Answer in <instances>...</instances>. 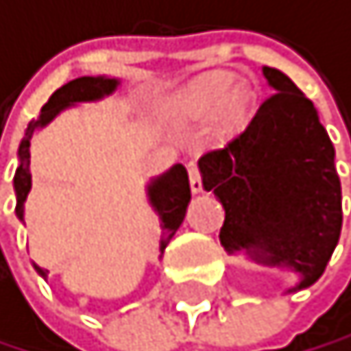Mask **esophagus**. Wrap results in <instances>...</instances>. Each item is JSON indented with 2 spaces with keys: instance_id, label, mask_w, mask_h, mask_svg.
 Returning a JSON list of instances; mask_svg holds the SVG:
<instances>
[{
  "instance_id": "34e87169",
  "label": "esophagus",
  "mask_w": 351,
  "mask_h": 351,
  "mask_svg": "<svg viewBox=\"0 0 351 351\" xmlns=\"http://www.w3.org/2000/svg\"><path fill=\"white\" fill-rule=\"evenodd\" d=\"M188 174H190V188H192V192L194 194L203 192V183H201V174H199L197 163H190L188 165Z\"/></svg>"
}]
</instances>
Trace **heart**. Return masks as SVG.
Returning a JSON list of instances; mask_svg holds the SVG:
<instances>
[{
	"label": "heart",
	"mask_w": 351,
	"mask_h": 351,
	"mask_svg": "<svg viewBox=\"0 0 351 351\" xmlns=\"http://www.w3.org/2000/svg\"><path fill=\"white\" fill-rule=\"evenodd\" d=\"M234 84L230 73H203L183 84L177 93H172L165 101L168 114L186 121H199L210 117L212 112V134L217 139H234L247 128L254 114L256 95L254 90Z\"/></svg>",
	"instance_id": "obj_1"
}]
</instances>
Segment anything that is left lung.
Masks as SVG:
<instances>
[{
  "label": "left lung",
  "instance_id": "obj_1",
  "mask_svg": "<svg viewBox=\"0 0 351 351\" xmlns=\"http://www.w3.org/2000/svg\"><path fill=\"white\" fill-rule=\"evenodd\" d=\"M243 134L199 159L203 188L226 210L221 245L247 261L292 269L305 290L325 272L341 237V179L314 104L281 70Z\"/></svg>",
  "mask_w": 351,
  "mask_h": 351
}]
</instances>
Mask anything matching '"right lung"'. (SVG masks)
<instances>
[{
    "instance_id": "obj_1",
    "label": "right lung",
    "mask_w": 351,
    "mask_h": 351,
    "mask_svg": "<svg viewBox=\"0 0 351 351\" xmlns=\"http://www.w3.org/2000/svg\"><path fill=\"white\" fill-rule=\"evenodd\" d=\"M119 79L114 77H79L68 82L66 86H61L55 90L53 97L48 99V104L41 108V112L37 119H32L28 128L23 130V136L19 141V150H17V159L19 165L15 170V179H12V188H15V197H17V206H15V215L19 221H23V203L28 199V192L32 188V174H30V141L32 136L37 134V130L46 128L50 121L55 119L57 114H61L66 108H73L77 104H90V101H99L104 97H110L117 88H119ZM145 194H148V203L152 210L159 215V223H161V254L163 250L168 247L172 237L177 234L179 226L186 219V210L190 203V181H188V170L183 168L181 163L172 165L168 172L159 174V177L150 179V183L145 186ZM35 265V263H32ZM37 274L48 276V269L35 265Z\"/></svg>"
}]
</instances>
